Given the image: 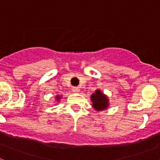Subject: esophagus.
Listing matches in <instances>:
<instances>
[{
	"label": "esophagus",
	"instance_id": "esophagus-1",
	"mask_svg": "<svg viewBox=\"0 0 160 160\" xmlns=\"http://www.w3.org/2000/svg\"><path fill=\"white\" fill-rule=\"evenodd\" d=\"M72 91H73V93H78L79 91H80V89H79L78 87H73V88H72Z\"/></svg>",
	"mask_w": 160,
	"mask_h": 160
}]
</instances>
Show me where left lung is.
Segmentation results:
<instances>
[{
	"label": "left lung",
	"mask_w": 160,
	"mask_h": 160,
	"mask_svg": "<svg viewBox=\"0 0 160 160\" xmlns=\"http://www.w3.org/2000/svg\"><path fill=\"white\" fill-rule=\"evenodd\" d=\"M90 100L92 101V107L97 111H101L108 107L109 99L108 98L103 94L100 90H96L95 93L91 95Z\"/></svg>",
	"instance_id": "obj_1"
}]
</instances>
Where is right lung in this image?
<instances>
[{"label":"right lung","instance_id":"add662e5","mask_svg":"<svg viewBox=\"0 0 160 160\" xmlns=\"http://www.w3.org/2000/svg\"><path fill=\"white\" fill-rule=\"evenodd\" d=\"M61 96H59V95H57V97H56V98H55V99H56V101H58V102H59L60 101V98H61Z\"/></svg>","mask_w":160,"mask_h":160}]
</instances>
